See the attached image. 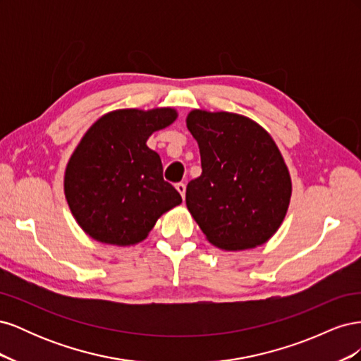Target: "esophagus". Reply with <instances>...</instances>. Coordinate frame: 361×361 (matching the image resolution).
<instances>
[{
  "label": "esophagus",
  "mask_w": 361,
  "mask_h": 361,
  "mask_svg": "<svg viewBox=\"0 0 361 361\" xmlns=\"http://www.w3.org/2000/svg\"><path fill=\"white\" fill-rule=\"evenodd\" d=\"M176 190L182 195V199H185V191H187V185H185L183 182H179V183H176Z\"/></svg>",
  "instance_id": "1"
}]
</instances>
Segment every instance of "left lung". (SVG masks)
Returning <instances> with one entry per match:
<instances>
[{
  "label": "left lung",
  "mask_w": 361,
  "mask_h": 361,
  "mask_svg": "<svg viewBox=\"0 0 361 361\" xmlns=\"http://www.w3.org/2000/svg\"><path fill=\"white\" fill-rule=\"evenodd\" d=\"M187 126L197 140L202 174L187 187V206L202 232L224 250L267 243L286 215L292 185L267 130L233 113L194 110Z\"/></svg>",
  "instance_id": "obj_1"
}]
</instances>
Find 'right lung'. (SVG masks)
I'll use <instances>...</instances> for the list:
<instances>
[{"label":"right lung","instance_id":"1","mask_svg":"<svg viewBox=\"0 0 361 361\" xmlns=\"http://www.w3.org/2000/svg\"><path fill=\"white\" fill-rule=\"evenodd\" d=\"M174 118L171 108L118 110L87 130L68 164L64 194L75 220L96 241H143L158 218L182 202L162 178L159 155L146 146Z\"/></svg>","mask_w":361,"mask_h":361}]
</instances>
